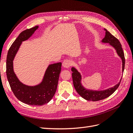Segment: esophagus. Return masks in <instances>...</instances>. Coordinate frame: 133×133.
Listing matches in <instances>:
<instances>
[{"label":"esophagus","instance_id":"esophagus-1","mask_svg":"<svg viewBox=\"0 0 133 133\" xmlns=\"http://www.w3.org/2000/svg\"><path fill=\"white\" fill-rule=\"evenodd\" d=\"M72 65V62L70 60L66 59L64 60L63 62V66L65 68H69Z\"/></svg>","mask_w":133,"mask_h":133}]
</instances>
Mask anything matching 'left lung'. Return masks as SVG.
Returning <instances> with one entry per match:
<instances>
[{"mask_svg":"<svg viewBox=\"0 0 133 133\" xmlns=\"http://www.w3.org/2000/svg\"><path fill=\"white\" fill-rule=\"evenodd\" d=\"M105 35L104 38H103L102 42L109 43L110 45L113 46L117 54L119 57L121 58L123 63V71L124 70L125 66V57L124 53L123 50L122 45L120 44L119 40L115 38L114 36L112 35L110 32H109L107 29H105ZM71 71H73L72 73V78H73V82L74 87L76 91H77L78 93L82 96V98L85 99L87 100H89V101L96 102L101 100L103 99H105L111 95L113 92L118 89L119 87L121 80L120 82L116 84L114 87H112L109 89L101 90V91H94L91 90H87L85 88H84L81 84V75L79 72L76 70V69L74 68H71Z\"/></svg>","mask_w":133,"mask_h":133,"instance_id":"obj_1","label":"left lung"}]
</instances>
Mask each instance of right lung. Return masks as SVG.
<instances>
[{
  "label": "right lung",
  "instance_id": "obj_1",
  "mask_svg": "<svg viewBox=\"0 0 133 133\" xmlns=\"http://www.w3.org/2000/svg\"><path fill=\"white\" fill-rule=\"evenodd\" d=\"M38 28L35 26L22 31L12 44L8 52L6 73L10 87L14 95L20 101L30 105H43L49 102L57 89L62 63L49 65L42 82L34 87L22 83L13 71V61L22 42L29 38Z\"/></svg>",
  "mask_w": 133,
  "mask_h": 133
}]
</instances>
